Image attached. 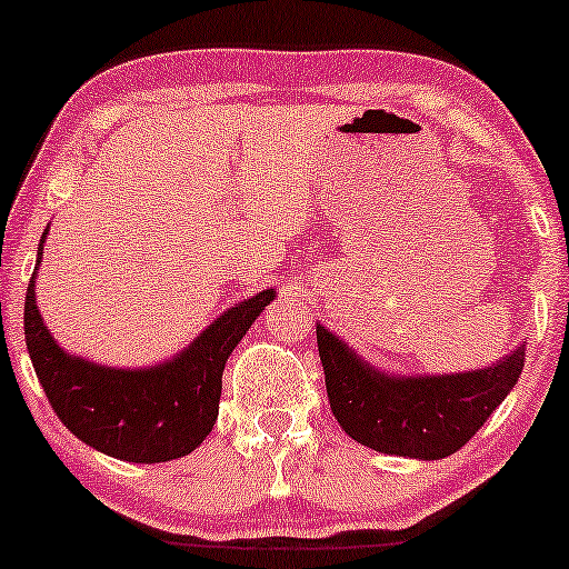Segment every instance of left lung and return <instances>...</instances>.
I'll list each match as a JSON object with an SVG mask.
<instances>
[{
    "label": "left lung",
    "instance_id": "8db88e82",
    "mask_svg": "<svg viewBox=\"0 0 569 569\" xmlns=\"http://www.w3.org/2000/svg\"><path fill=\"white\" fill-rule=\"evenodd\" d=\"M333 417L349 438L378 453L438 461L463 448L516 388L526 345L500 362L453 376H388L316 326Z\"/></svg>",
    "mask_w": 569,
    "mask_h": 569
}]
</instances>
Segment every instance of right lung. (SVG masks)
Returning <instances> with one entry per match:
<instances>
[{"mask_svg":"<svg viewBox=\"0 0 569 569\" xmlns=\"http://www.w3.org/2000/svg\"><path fill=\"white\" fill-rule=\"evenodd\" d=\"M41 236L38 263L43 256ZM26 295V345L51 409L90 448L129 463H162L197 450L217 422L222 370L274 290L256 292L207 326L173 360L142 370L106 368L53 341L36 302V271Z\"/></svg>","mask_w":569,"mask_h":569,"instance_id":"1","label":"right lung"}]
</instances>
